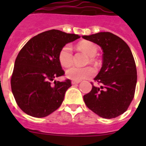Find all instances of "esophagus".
<instances>
[{
	"instance_id": "1",
	"label": "esophagus",
	"mask_w": 146,
	"mask_h": 146,
	"mask_svg": "<svg viewBox=\"0 0 146 146\" xmlns=\"http://www.w3.org/2000/svg\"><path fill=\"white\" fill-rule=\"evenodd\" d=\"M80 82V81H72V84L76 85V84H79Z\"/></svg>"
}]
</instances>
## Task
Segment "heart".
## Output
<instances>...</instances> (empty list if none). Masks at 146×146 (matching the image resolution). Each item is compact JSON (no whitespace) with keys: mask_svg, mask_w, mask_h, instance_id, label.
I'll list each match as a JSON object with an SVG mask.
<instances>
[{"mask_svg":"<svg viewBox=\"0 0 146 146\" xmlns=\"http://www.w3.org/2000/svg\"><path fill=\"white\" fill-rule=\"evenodd\" d=\"M78 48L83 50L90 57H94L98 52V48L96 44L91 42H81L78 44ZM60 64L64 67H69L72 65L73 61V51L70 44H66L60 49L58 54ZM93 60V58H91ZM96 70L91 66L78 67L72 66L66 71V77L73 81H81L82 80L91 77L95 75Z\"/></svg>","mask_w":146,"mask_h":146,"instance_id":"obj_1","label":"heart"}]
</instances>
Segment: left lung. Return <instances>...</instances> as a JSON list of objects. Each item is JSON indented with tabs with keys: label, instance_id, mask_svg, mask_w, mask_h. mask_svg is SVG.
I'll list each match as a JSON object with an SVG mask.
<instances>
[{
	"label": "left lung",
	"instance_id": "obj_1",
	"mask_svg": "<svg viewBox=\"0 0 146 146\" xmlns=\"http://www.w3.org/2000/svg\"><path fill=\"white\" fill-rule=\"evenodd\" d=\"M103 51L101 70L94 80L101 85L83 96L86 106L103 118L117 117L127 111L133 99L137 72L133 56L126 42L108 32L83 35Z\"/></svg>",
	"mask_w": 146,
	"mask_h": 146
}]
</instances>
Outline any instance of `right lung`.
Returning a JSON list of instances; mask_svg holds the SVG:
<instances>
[{"label":"right lung","mask_w":146,"mask_h":146,"mask_svg":"<svg viewBox=\"0 0 146 146\" xmlns=\"http://www.w3.org/2000/svg\"><path fill=\"white\" fill-rule=\"evenodd\" d=\"M80 38L52 29L32 38L20 50L10 83L15 100L23 112L34 117H44L61 105L71 81L54 80L64 74L58 54L66 44Z\"/></svg>","instance_id":"1"}]
</instances>
